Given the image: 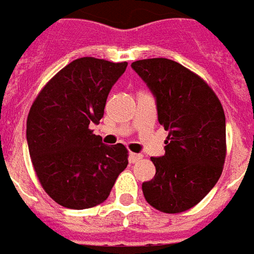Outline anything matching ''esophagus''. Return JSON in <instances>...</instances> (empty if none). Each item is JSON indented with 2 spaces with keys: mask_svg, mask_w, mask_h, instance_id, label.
I'll return each instance as SVG.
<instances>
[{
  "mask_svg": "<svg viewBox=\"0 0 254 254\" xmlns=\"http://www.w3.org/2000/svg\"><path fill=\"white\" fill-rule=\"evenodd\" d=\"M128 159H130L131 163L139 162V161L142 159V155H141V154H134V152H130V156H128Z\"/></svg>",
  "mask_w": 254,
  "mask_h": 254,
  "instance_id": "34e87169",
  "label": "esophagus"
}]
</instances>
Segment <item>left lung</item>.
Returning <instances> with one entry per match:
<instances>
[{
	"instance_id": "1",
	"label": "left lung",
	"mask_w": 254,
	"mask_h": 254,
	"mask_svg": "<svg viewBox=\"0 0 254 254\" xmlns=\"http://www.w3.org/2000/svg\"><path fill=\"white\" fill-rule=\"evenodd\" d=\"M156 98L158 120L168 131L165 155L151 158L155 176L142 183L156 210L179 214L197 205L215 186L226 156L225 113L201 76L173 60L134 61Z\"/></svg>"
}]
</instances>
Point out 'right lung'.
<instances>
[{
    "label": "right lung",
    "mask_w": 254,
    "mask_h": 254,
    "mask_svg": "<svg viewBox=\"0 0 254 254\" xmlns=\"http://www.w3.org/2000/svg\"><path fill=\"white\" fill-rule=\"evenodd\" d=\"M126 67L95 57L74 60L44 85L29 110L26 139L36 175L65 208L102 204L128 165L123 144L105 145L89 128L103 117L107 95Z\"/></svg>",
    "instance_id": "1"
}]
</instances>
